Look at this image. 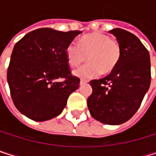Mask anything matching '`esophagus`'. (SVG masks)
I'll return each mask as SVG.
<instances>
[{
	"mask_svg": "<svg viewBox=\"0 0 156 156\" xmlns=\"http://www.w3.org/2000/svg\"><path fill=\"white\" fill-rule=\"evenodd\" d=\"M88 81L87 80H80V85H83V84H86Z\"/></svg>",
	"mask_w": 156,
	"mask_h": 156,
	"instance_id": "34e87169",
	"label": "esophagus"
}]
</instances>
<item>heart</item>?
Here are the masks:
<instances>
[{
	"mask_svg": "<svg viewBox=\"0 0 156 156\" xmlns=\"http://www.w3.org/2000/svg\"><path fill=\"white\" fill-rule=\"evenodd\" d=\"M69 65L77 66L88 57V64L73 72L80 79L89 80L101 73L108 75L115 69L121 57V47L116 39L103 33H93L82 36L77 44L70 43L65 48Z\"/></svg>",
	"mask_w": 156,
	"mask_h": 156,
	"instance_id": "b5f03b06",
	"label": "heart"
}]
</instances>
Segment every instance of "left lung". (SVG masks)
I'll use <instances>...</instances> for the list:
<instances>
[{
    "label": "left lung",
    "mask_w": 156,
    "mask_h": 156,
    "mask_svg": "<svg viewBox=\"0 0 156 156\" xmlns=\"http://www.w3.org/2000/svg\"><path fill=\"white\" fill-rule=\"evenodd\" d=\"M109 33L120 44V61L108 76L90 82L93 93L87 105L95 120L118 125L133 117L148 92L151 62L149 51L136 35L119 28Z\"/></svg>",
    "instance_id": "obj_1"
}]
</instances>
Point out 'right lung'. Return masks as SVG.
I'll return each instance as SVG.
<instances>
[{
    "label": "right lung",
    "instance_id": "obj_1",
    "mask_svg": "<svg viewBox=\"0 0 156 156\" xmlns=\"http://www.w3.org/2000/svg\"><path fill=\"white\" fill-rule=\"evenodd\" d=\"M80 34L42 28L15 45L7 82L16 108L29 119L44 122L60 115L69 95L79 89L80 79L71 75L65 48Z\"/></svg>",
    "mask_w": 156,
    "mask_h": 156
}]
</instances>
